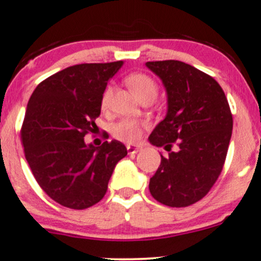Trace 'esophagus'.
Segmentation results:
<instances>
[{"label": "esophagus", "instance_id": "obj_1", "mask_svg": "<svg viewBox=\"0 0 261 261\" xmlns=\"http://www.w3.org/2000/svg\"><path fill=\"white\" fill-rule=\"evenodd\" d=\"M126 149H127V152L130 153V155H134V153H138L140 147L136 146V145H127L126 146Z\"/></svg>", "mask_w": 261, "mask_h": 261}]
</instances>
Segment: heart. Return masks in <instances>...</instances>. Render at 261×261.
I'll return each instance as SVG.
<instances>
[{"mask_svg": "<svg viewBox=\"0 0 261 261\" xmlns=\"http://www.w3.org/2000/svg\"><path fill=\"white\" fill-rule=\"evenodd\" d=\"M127 84L130 85L131 89L135 91V94L139 96L141 101L146 100V98H153L158 96L159 92V85L151 76L146 75V73H131L126 79ZM112 94H114V86L112 84L106 85L103 89L102 95H101V109L106 111L111 105ZM142 122L135 119H123L121 121L115 123L112 127V135L117 140L126 142H134L136 141L141 135Z\"/></svg>", "mask_w": 261, "mask_h": 261, "instance_id": "b5f03b06", "label": "heart"}]
</instances>
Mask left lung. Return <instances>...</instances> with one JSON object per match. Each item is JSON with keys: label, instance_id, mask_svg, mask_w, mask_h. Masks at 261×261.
Instances as JSON below:
<instances>
[{"label": "left lung", "instance_id": "8db88e82", "mask_svg": "<svg viewBox=\"0 0 261 261\" xmlns=\"http://www.w3.org/2000/svg\"><path fill=\"white\" fill-rule=\"evenodd\" d=\"M167 92V114L150 135L165 147L150 179L152 197L171 207L193 205L220 176L232 133V115L220 85L207 73L176 60L150 61Z\"/></svg>", "mask_w": 261, "mask_h": 261}]
</instances>
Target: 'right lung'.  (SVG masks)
Returning <instances> with one entry per match:
<instances>
[{
	"mask_svg": "<svg viewBox=\"0 0 261 261\" xmlns=\"http://www.w3.org/2000/svg\"><path fill=\"white\" fill-rule=\"evenodd\" d=\"M122 64L70 66L40 82L30 97L21 127L24 158L41 189L62 206L84 210L97 204L127 155L117 140L98 147L84 140L97 128L101 95Z\"/></svg>",
	"mask_w": 261,
	"mask_h": 261,
	"instance_id": "right-lung-1",
	"label": "right lung"
}]
</instances>
